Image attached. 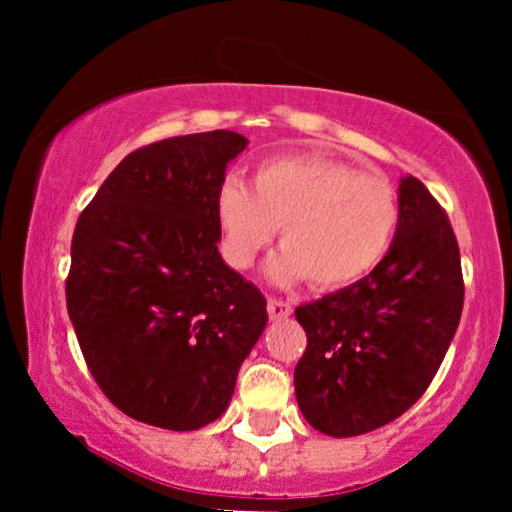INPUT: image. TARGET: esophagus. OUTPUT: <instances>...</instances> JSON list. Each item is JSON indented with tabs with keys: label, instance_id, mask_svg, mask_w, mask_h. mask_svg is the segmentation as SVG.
<instances>
[{
	"label": "esophagus",
	"instance_id": "obj_1",
	"mask_svg": "<svg viewBox=\"0 0 512 512\" xmlns=\"http://www.w3.org/2000/svg\"><path fill=\"white\" fill-rule=\"evenodd\" d=\"M267 313L272 320H284V317H289L293 313V308L289 301H281V298H269Z\"/></svg>",
	"mask_w": 512,
	"mask_h": 512
}]
</instances>
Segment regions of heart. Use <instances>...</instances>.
<instances>
[{
    "label": "heart",
    "instance_id": "b5f03b06",
    "mask_svg": "<svg viewBox=\"0 0 512 512\" xmlns=\"http://www.w3.org/2000/svg\"><path fill=\"white\" fill-rule=\"evenodd\" d=\"M216 219L233 267H252L281 228L284 250L269 264V279L291 286L308 276L317 289H342L383 260L399 207L378 175L322 156H281L255 170L252 190L223 180Z\"/></svg>",
    "mask_w": 512,
    "mask_h": 512
}]
</instances>
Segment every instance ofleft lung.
I'll return each instance as SVG.
<instances>
[{
	"instance_id": "1",
	"label": "left lung",
	"mask_w": 512,
	"mask_h": 512,
	"mask_svg": "<svg viewBox=\"0 0 512 512\" xmlns=\"http://www.w3.org/2000/svg\"><path fill=\"white\" fill-rule=\"evenodd\" d=\"M387 255L356 284L296 308L308 346L293 373L305 421L332 438L402 416L431 385L460 325V248L424 182L399 180Z\"/></svg>"
}]
</instances>
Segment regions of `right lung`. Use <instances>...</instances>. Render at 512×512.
Wrapping results in <instances>:
<instances>
[{"instance_id":"add662e5","label":"right lung","mask_w":512,"mask_h":512,"mask_svg":"<svg viewBox=\"0 0 512 512\" xmlns=\"http://www.w3.org/2000/svg\"><path fill=\"white\" fill-rule=\"evenodd\" d=\"M245 146L216 129L132 151L76 221L69 320L101 390L144 424L219 419L267 325L260 289L219 252L216 192Z\"/></svg>"}]
</instances>
